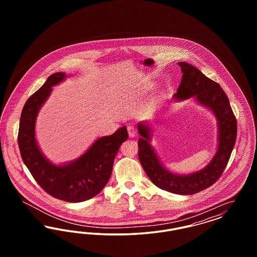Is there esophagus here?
Returning a JSON list of instances; mask_svg holds the SVG:
<instances>
[{"instance_id":"34e87169","label":"esophagus","mask_w":257,"mask_h":257,"mask_svg":"<svg viewBox=\"0 0 257 257\" xmlns=\"http://www.w3.org/2000/svg\"><path fill=\"white\" fill-rule=\"evenodd\" d=\"M127 130H128L129 138H134L136 134H137V131H136V129H135L133 126H128V127H127Z\"/></svg>"}]
</instances>
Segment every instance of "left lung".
<instances>
[{"label":"left lung","instance_id":"obj_1","mask_svg":"<svg viewBox=\"0 0 257 257\" xmlns=\"http://www.w3.org/2000/svg\"><path fill=\"white\" fill-rule=\"evenodd\" d=\"M182 79L174 101L195 98L196 102L211 110L217 120L218 144L212 160L200 171L189 174H177L165 168L151 145L152 123H138L139 159L150 180L160 189L170 193L190 196L209 188L220 178L235 146L237 122L229 100L220 85L209 79L194 65L185 61L178 62Z\"/></svg>","mask_w":257,"mask_h":257}]
</instances>
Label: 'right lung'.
Instances as JSON below:
<instances>
[{
    "label": "right lung",
    "mask_w": 257,
    "mask_h": 257,
    "mask_svg": "<svg viewBox=\"0 0 257 257\" xmlns=\"http://www.w3.org/2000/svg\"><path fill=\"white\" fill-rule=\"evenodd\" d=\"M66 78L68 75L64 72L51 75L27 100L20 117L18 145L26 167L46 193L67 202H82L98 195L107 185L115 155L128 133L123 126L110 136L98 138L83 155L70 162L56 165L47 159L36 138L37 114L53 86Z\"/></svg>",
    "instance_id": "1"
}]
</instances>
